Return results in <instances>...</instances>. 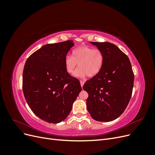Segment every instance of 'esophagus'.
Returning a JSON list of instances; mask_svg holds the SVG:
<instances>
[{
  "label": "esophagus",
  "instance_id": "34e87169",
  "mask_svg": "<svg viewBox=\"0 0 155 155\" xmlns=\"http://www.w3.org/2000/svg\"><path fill=\"white\" fill-rule=\"evenodd\" d=\"M80 83H81V87H83V85H84V83H85V82H84L83 81H80Z\"/></svg>",
  "mask_w": 155,
  "mask_h": 155
}]
</instances>
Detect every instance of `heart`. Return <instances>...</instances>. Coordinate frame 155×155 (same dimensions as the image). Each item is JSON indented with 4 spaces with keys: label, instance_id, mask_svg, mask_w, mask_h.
Masks as SVG:
<instances>
[{
    "label": "heart",
    "instance_id": "1",
    "mask_svg": "<svg viewBox=\"0 0 155 155\" xmlns=\"http://www.w3.org/2000/svg\"><path fill=\"white\" fill-rule=\"evenodd\" d=\"M104 55L99 49H94L88 46H81L72 51V56L64 58V67L68 74H72L77 64L79 68L74 76L83 78L94 77L100 72L104 64Z\"/></svg>",
    "mask_w": 155,
    "mask_h": 155
}]
</instances>
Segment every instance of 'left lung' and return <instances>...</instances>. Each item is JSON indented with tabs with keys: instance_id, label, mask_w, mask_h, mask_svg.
Returning a JSON list of instances; mask_svg holds the SVG:
<instances>
[{
	"instance_id": "obj_1",
	"label": "left lung",
	"mask_w": 155,
	"mask_h": 155,
	"mask_svg": "<svg viewBox=\"0 0 155 155\" xmlns=\"http://www.w3.org/2000/svg\"><path fill=\"white\" fill-rule=\"evenodd\" d=\"M104 55V64L96 76L84 84L88 94L87 108L92 118L111 121L123 113L133 92L134 74L131 64L122 51L109 42H91Z\"/></svg>"
}]
</instances>
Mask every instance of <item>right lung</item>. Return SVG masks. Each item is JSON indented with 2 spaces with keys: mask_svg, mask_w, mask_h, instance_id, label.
<instances>
[{
  "mask_svg": "<svg viewBox=\"0 0 155 155\" xmlns=\"http://www.w3.org/2000/svg\"><path fill=\"white\" fill-rule=\"evenodd\" d=\"M74 45L68 40L47 44L26 60L22 89L33 112L48 123L58 124L67 118L81 91L80 82L68 74L64 58Z\"/></svg>",
  "mask_w": 155,
  "mask_h": 155,
  "instance_id": "add662e5",
  "label": "right lung"
}]
</instances>
